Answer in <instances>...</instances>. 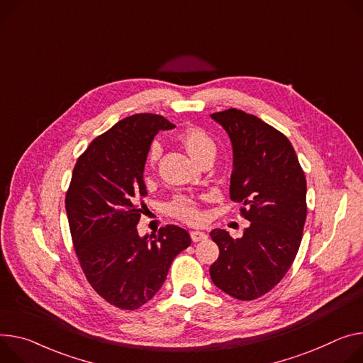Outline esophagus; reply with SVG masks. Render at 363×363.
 Wrapping results in <instances>:
<instances>
[{
    "label": "esophagus",
    "instance_id": "34e87169",
    "mask_svg": "<svg viewBox=\"0 0 363 363\" xmlns=\"http://www.w3.org/2000/svg\"><path fill=\"white\" fill-rule=\"evenodd\" d=\"M207 238H208V235L204 232H200V230H194V232H191L192 242H201V240H206Z\"/></svg>",
    "mask_w": 363,
    "mask_h": 363
}]
</instances>
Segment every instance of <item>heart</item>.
Masks as SVG:
<instances>
[{
    "mask_svg": "<svg viewBox=\"0 0 363 363\" xmlns=\"http://www.w3.org/2000/svg\"><path fill=\"white\" fill-rule=\"evenodd\" d=\"M179 142L185 147L186 153L195 160L200 162L203 157L216 153L214 140L200 127H189L179 136ZM160 156V146L153 145L149 153V160L155 163ZM169 213L184 221L196 223L201 220V213L196 208L195 203L185 196H178L169 204Z\"/></svg>",
    "mask_w": 363,
    "mask_h": 363,
    "instance_id": "heart-1",
    "label": "heart"
}]
</instances>
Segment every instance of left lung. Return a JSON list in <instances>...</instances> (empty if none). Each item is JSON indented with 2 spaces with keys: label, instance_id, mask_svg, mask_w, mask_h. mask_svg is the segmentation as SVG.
<instances>
[{
  "label": "left lung",
  "instance_id": "left-lung-1",
  "mask_svg": "<svg viewBox=\"0 0 363 363\" xmlns=\"http://www.w3.org/2000/svg\"><path fill=\"white\" fill-rule=\"evenodd\" d=\"M230 138L233 171L230 199L242 201L250 221L243 236L223 228L210 233L220 249L210 267L217 288L250 301L271 291L300 249L307 217V182L289 140L256 116L230 108L211 114Z\"/></svg>",
  "mask_w": 363,
  "mask_h": 363
}]
</instances>
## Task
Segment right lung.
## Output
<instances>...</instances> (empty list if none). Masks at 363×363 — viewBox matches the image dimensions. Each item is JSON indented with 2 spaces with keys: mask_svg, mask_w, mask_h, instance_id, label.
Instances as JSON below:
<instances>
[{
  "mask_svg": "<svg viewBox=\"0 0 363 363\" xmlns=\"http://www.w3.org/2000/svg\"><path fill=\"white\" fill-rule=\"evenodd\" d=\"M174 127L146 113L116 123L79 156L67 192L65 207L82 271L91 286L121 310L152 300L175 256L191 245L178 225L163 227L150 239L136 227L147 195L143 171L150 145L160 130Z\"/></svg>",
  "mask_w": 363,
  "mask_h": 363,
  "instance_id": "right-lung-1",
  "label": "right lung"
}]
</instances>
